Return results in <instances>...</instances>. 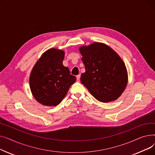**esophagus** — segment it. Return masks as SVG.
<instances>
[{"label":"esophagus","mask_w":155,"mask_h":155,"mask_svg":"<svg viewBox=\"0 0 155 155\" xmlns=\"http://www.w3.org/2000/svg\"><path fill=\"white\" fill-rule=\"evenodd\" d=\"M80 75H78L77 76V81H79L80 80Z\"/></svg>","instance_id":"obj_1"}]
</instances>
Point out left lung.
I'll use <instances>...</instances> for the list:
<instances>
[{
	"mask_svg": "<svg viewBox=\"0 0 155 155\" xmlns=\"http://www.w3.org/2000/svg\"><path fill=\"white\" fill-rule=\"evenodd\" d=\"M79 51L85 68L80 77L82 84L100 102L117 99L128 81L126 65L119 54L108 45L99 42L80 46Z\"/></svg>",
	"mask_w": 155,
	"mask_h": 155,
	"instance_id": "left-lung-1",
	"label": "left lung"
}]
</instances>
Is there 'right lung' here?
I'll list each match as a JSON object with an SVG mask.
<instances>
[{
  "instance_id": "add662e5",
  "label": "right lung",
  "mask_w": 155,
  "mask_h": 155,
  "mask_svg": "<svg viewBox=\"0 0 155 155\" xmlns=\"http://www.w3.org/2000/svg\"><path fill=\"white\" fill-rule=\"evenodd\" d=\"M64 52L57 48L46 51L32 68L29 86L34 98L41 104L56 106L66 96L76 77L63 66Z\"/></svg>"
}]
</instances>
